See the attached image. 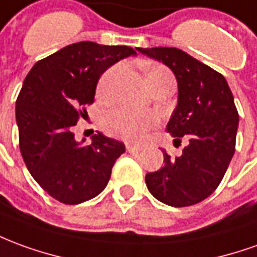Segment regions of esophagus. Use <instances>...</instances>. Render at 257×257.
I'll return each mask as SVG.
<instances>
[{"label":"esophagus","mask_w":257,"mask_h":257,"mask_svg":"<svg viewBox=\"0 0 257 257\" xmlns=\"http://www.w3.org/2000/svg\"><path fill=\"white\" fill-rule=\"evenodd\" d=\"M126 150H128L129 153H139L142 150V147L134 146V145H126Z\"/></svg>","instance_id":"esophagus-1"}]
</instances>
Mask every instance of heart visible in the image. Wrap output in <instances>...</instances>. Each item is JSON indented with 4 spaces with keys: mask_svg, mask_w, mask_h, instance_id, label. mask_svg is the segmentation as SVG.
Returning a JSON list of instances; mask_svg holds the SVG:
<instances>
[{
    "mask_svg": "<svg viewBox=\"0 0 257 257\" xmlns=\"http://www.w3.org/2000/svg\"><path fill=\"white\" fill-rule=\"evenodd\" d=\"M121 69H122L121 65H114L101 75L97 83L98 97L108 98L112 94ZM145 75H146L147 83L152 89L167 79H174L166 66L159 64H150L145 66ZM101 123L104 131L114 138H119L126 142H141L146 138L147 132L159 123V115L152 111L119 107L105 112Z\"/></svg>",
    "mask_w": 257,
    "mask_h": 257,
    "instance_id": "1",
    "label": "heart"
}]
</instances>
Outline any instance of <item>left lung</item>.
I'll return each mask as SVG.
<instances>
[{
	"label": "left lung",
	"instance_id": "obj_1",
	"mask_svg": "<svg viewBox=\"0 0 257 257\" xmlns=\"http://www.w3.org/2000/svg\"><path fill=\"white\" fill-rule=\"evenodd\" d=\"M163 62L178 82V104L167 132L179 141L188 138L179 157L163 150L164 166L146 174L149 192L174 207L204 200L216 191L235 152L239 115L228 83L203 62L174 47L138 48Z\"/></svg>",
	"mask_w": 257,
	"mask_h": 257
}]
</instances>
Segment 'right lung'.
Instances as JSON below:
<instances>
[{
	"label": "right lung",
	"mask_w": 257,
	"mask_h": 257,
	"mask_svg": "<svg viewBox=\"0 0 257 257\" xmlns=\"http://www.w3.org/2000/svg\"><path fill=\"white\" fill-rule=\"evenodd\" d=\"M129 55L128 46L80 41L36 62L16 98L19 147L30 175L48 195L79 204L104 191L122 142L97 132L90 145L75 141L72 126L93 104L105 69Z\"/></svg>",
	"instance_id": "obj_1"
}]
</instances>
